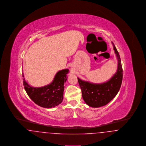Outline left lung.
<instances>
[{"label": "left lung", "instance_id": "left-lung-1", "mask_svg": "<svg viewBox=\"0 0 146 146\" xmlns=\"http://www.w3.org/2000/svg\"><path fill=\"white\" fill-rule=\"evenodd\" d=\"M113 48L118 60L117 73L106 83L95 84L84 82L78 78L85 103L92 107H100L109 103L119 90L123 80V68L121 60L115 45Z\"/></svg>", "mask_w": 146, "mask_h": 146}]
</instances>
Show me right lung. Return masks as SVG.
<instances>
[{"label": "right lung", "mask_w": 146, "mask_h": 146, "mask_svg": "<svg viewBox=\"0 0 146 146\" xmlns=\"http://www.w3.org/2000/svg\"><path fill=\"white\" fill-rule=\"evenodd\" d=\"M68 72V69L60 70L51 83L42 88L32 87L23 79L25 89L35 104L44 108L55 107L62 101L64 84L67 79V74ZM22 76L24 77L23 74Z\"/></svg>", "instance_id": "1"}]
</instances>
